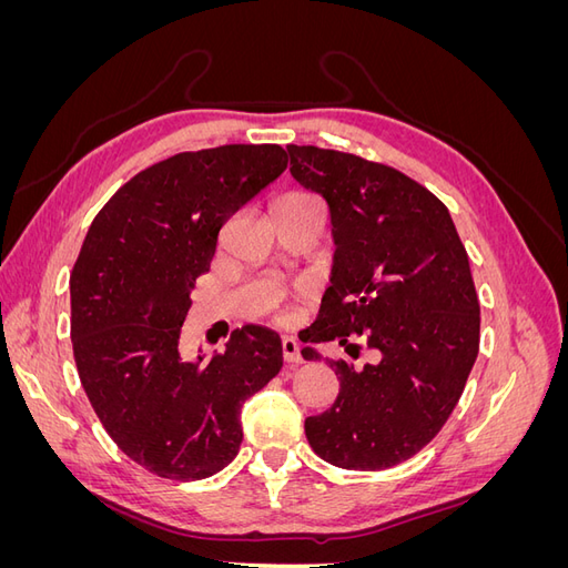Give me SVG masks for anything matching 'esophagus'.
I'll use <instances>...</instances> for the list:
<instances>
[{"label": "esophagus", "mask_w": 568, "mask_h": 568, "mask_svg": "<svg viewBox=\"0 0 568 568\" xmlns=\"http://www.w3.org/2000/svg\"><path fill=\"white\" fill-rule=\"evenodd\" d=\"M282 355H284L286 365H298L301 363L303 357H301V348H298L296 338H291V336L282 338Z\"/></svg>", "instance_id": "34e87169"}]
</instances>
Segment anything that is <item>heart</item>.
<instances>
[{"label": "heart", "instance_id": "obj_1", "mask_svg": "<svg viewBox=\"0 0 568 568\" xmlns=\"http://www.w3.org/2000/svg\"><path fill=\"white\" fill-rule=\"evenodd\" d=\"M291 196H305V194H291Z\"/></svg>", "mask_w": 568, "mask_h": 568}]
</instances>
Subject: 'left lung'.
<instances>
[{
  "label": "left lung",
  "instance_id": "left-lung-1",
  "mask_svg": "<svg viewBox=\"0 0 568 568\" xmlns=\"http://www.w3.org/2000/svg\"><path fill=\"white\" fill-rule=\"evenodd\" d=\"M291 175L329 203L334 270L303 343L346 346L329 359L341 390L305 419L311 448L341 469H390L448 422L478 355L480 307L469 255L445 203L384 163L288 144ZM305 359L320 357L313 348Z\"/></svg>",
  "mask_w": 568,
  "mask_h": 568
}]
</instances>
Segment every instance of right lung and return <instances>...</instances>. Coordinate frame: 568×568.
Instances as JSON below:
<instances>
[{
	"instance_id": "add662e5",
	"label": "right lung",
	"mask_w": 568,
	"mask_h": 568,
	"mask_svg": "<svg viewBox=\"0 0 568 568\" xmlns=\"http://www.w3.org/2000/svg\"><path fill=\"white\" fill-rule=\"evenodd\" d=\"M280 144L182 151L106 201L71 272L80 384L106 434L161 478L199 480L242 445V405L282 369L265 326L234 329L211 359H182L194 280L211 270L222 225L286 170Z\"/></svg>"
}]
</instances>
